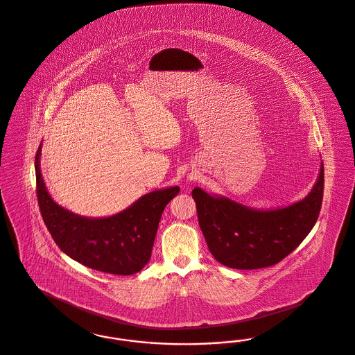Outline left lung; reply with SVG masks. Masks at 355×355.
<instances>
[{
    "instance_id": "left-lung-1",
    "label": "left lung",
    "mask_w": 355,
    "mask_h": 355,
    "mask_svg": "<svg viewBox=\"0 0 355 355\" xmlns=\"http://www.w3.org/2000/svg\"><path fill=\"white\" fill-rule=\"evenodd\" d=\"M324 190V165L308 196L290 206L258 209L227 196L191 191L199 227L214 258L232 269L269 268L287 257L316 224Z\"/></svg>"
}]
</instances>
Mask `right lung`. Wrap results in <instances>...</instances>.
I'll use <instances>...</instances> for the list:
<instances>
[{
    "label": "right lung",
    "mask_w": 355,
    "mask_h": 355,
    "mask_svg": "<svg viewBox=\"0 0 355 355\" xmlns=\"http://www.w3.org/2000/svg\"><path fill=\"white\" fill-rule=\"evenodd\" d=\"M42 143L35 156L37 203L55 243L69 257L90 269L131 275L150 258L165 206L180 193L171 186L140 196L131 206L106 218H86L59 206L40 171Z\"/></svg>",
    "instance_id": "1"
}]
</instances>
